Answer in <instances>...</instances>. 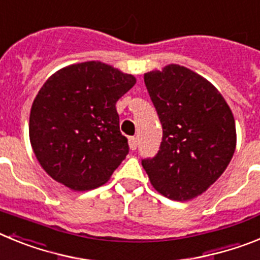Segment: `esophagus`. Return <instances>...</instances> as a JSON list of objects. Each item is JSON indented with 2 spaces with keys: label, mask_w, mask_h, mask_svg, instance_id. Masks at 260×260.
<instances>
[{
  "label": "esophagus",
  "mask_w": 260,
  "mask_h": 260,
  "mask_svg": "<svg viewBox=\"0 0 260 260\" xmlns=\"http://www.w3.org/2000/svg\"><path fill=\"white\" fill-rule=\"evenodd\" d=\"M128 146H130V148H132L133 151L137 150V147H138V139L135 137H132V138H128Z\"/></svg>",
  "instance_id": "esophagus-1"
}]
</instances>
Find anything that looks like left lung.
<instances>
[{"mask_svg": "<svg viewBox=\"0 0 260 260\" xmlns=\"http://www.w3.org/2000/svg\"><path fill=\"white\" fill-rule=\"evenodd\" d=\"M144 83L162 125L160 150L142 161L144 171L167 198H197L224 173L236 151L231 108L211 82L185 66L148 71Z\"/></svg>", "mask_w": 260, "mask_h": 260, "instance_id": "1", "label": "left lung"}]
</instances>
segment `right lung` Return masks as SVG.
I'll use <instances>...</instances> for the list:
<instances>
[{"label": "right lung", "mask_w": 260, "mask_h": 260, "mask_svg": "<svg viewBox=\"0 0 260 260\" xmlns=\"http://www.w3.org/2000/svg\"><path fill=\"white\" fill-rule=\"evenodd\" d=\"M137 83L100 61L59 69L29 113V142L41 168L74 191L104 185L128 153L116 103Z\"/></svg>", "instance_id": "1"}]
</instances>
